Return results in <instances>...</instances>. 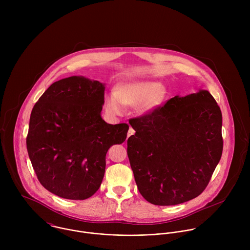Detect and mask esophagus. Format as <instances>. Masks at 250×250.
<instances>
[{"label":"esophagus","mask_w":250,"mask_h":250,"mask_svg":"<svg viewBox=\"0 0 250 250\" xmlns=\"http://www.w3.org/2000/svg\"><path fill=\"white\" fill-rule=\"evenodd\" d=\"M134 134H135V130H134L132 127H130V128H129V131H128V134H127V139H128L130 136L134 135Z\"/></svg>","instance_id":"esophagus-1"}]
</instances>
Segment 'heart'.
I'll use <instances>...</instances> for the list:
<instances>
[{
    "label": "heart",
    "mask_w": 250,
    "mask_h": 250,
    "mask_svg": "<svg viewBox=\"0 0 250 250\" xmlns=\"http://www.w3.org/2000/svg\"><path fill=\"white\" fill-rule=\"evenodd\" d=\"M168 96L167 87L152 80H135L120 83L115 91L107 94L104 107L110 115H120L124 106H137L140 114H150L162 107Z\"/></svg>",
    "instance_id": "heart-1"
}]
</instances>
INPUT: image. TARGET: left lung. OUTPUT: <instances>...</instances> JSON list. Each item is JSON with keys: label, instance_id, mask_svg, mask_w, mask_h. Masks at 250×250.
I'll use <instances>...</instances> for the list:
<instances>
[{"label": "left lung", "instance_id": "1", "mask_svg": "<svg viewBox=\"0 0 250 250\" xmlns=\"http://www.w3.org/2000/svg\"><path fill=\"white\" fill-rule=\"evenodd\" d=\"M129 123L136 133L127 154L144 199L171 206L205 189L223 148L221 110L208 90L177 95Z\"/></svg>", "mask_w": 250, "mask_h": 250}]
</instances>
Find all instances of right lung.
Wrapping results in <instances>:
<instances>
[{"label": "right lung", "mask_w": 250, "mask_h": 250, "mask_svg": "<svg viewBox=\"0 0 250 250\" xmlns=\"http://www.w3.org/2000/svg\"><path fill=\"white\" fill-rule=\"evenodd\" d=\"M105 84L83 76L52 83L32 110L27 149L40 184L66 199L83 200L100 188L110 146L129 126L101 116Z\"/></svg>", "instance_id": "1"}]
</instances>
